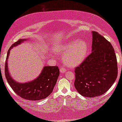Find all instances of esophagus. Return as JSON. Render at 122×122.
Listing matches in <instances>:
<instances>
[{
    "instance_id": "esophagus-1",
    "label": "esophagus",
    "mask_w": 122,
    "mask_h": 122,
    "mask_svg": "<svg viewBox=\"0 0 122 122\" xmlns=\"http://www.w3.org/2000/svg\"><path fill=\"white\" fill-rule=\"evenodd\" d=\"M66 69H65L64 68H63V66H61V67L60 68V72L61 73H63L66 72Z\"/></svg>"
}]
</instances>
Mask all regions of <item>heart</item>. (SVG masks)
Wrapping results in <instances>:
<instances>
[{
  "mask_svg": "<svg viewBox=\"0 0 122 122\" xmlns=\"http://www.w3.org/2000/svg\"><path fill=\"white\" fill-rule=\"evenodd\" d=\"M88 46L86 41L74 40L59 46L56 51L62 54V59L66 66L74 67L81 64L86 57Z\"/></svg>",
  "mask_w": 122,
  "mask_h": 122,
  "instance_id": "obj_1",
  "label": "heart"
}]
</instances>
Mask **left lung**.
<instances>
[{"label": "left lung", "instance_id": "1", "mask_svg": "<svg viewBox=\"0 0 122 122\" xmlns=\"http://www.w3.org/2000/svg\"><path fill=\"white\" fill-rule=\"evenodd\" d=\"M92 53L74 71L75 88L81 96L89 98L107 92L118 75L112 45L97 31H92Z\"/></svg>", "mask_w": 122, "mask_h": 122}]
</instances>
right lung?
Here are the masks:
<instances>
[{"label":"right lung","instance_id":"right-lung-1","mask_svg":"<svg viewBox=\"0 0 122 122\" xmlns=\"http://www.w3.org/2000/svg\"><path fill=\"white\" fill-rule=\"evenodd\" d=\"M26 41L19 39L8 50L5 64V76L8 84L16 94L24 99L38 101L45 99L52 92L59 76V69L57 66H46L38 77L30 82L18 83L10 76L8 68V59L10 51L13 46H16Z\"/></svg>","mask_w":122,"mask_h":122}]
</instances>
